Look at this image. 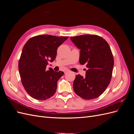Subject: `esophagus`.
Returning a JSON list of instances; mask_svg holds the SVG:
<instances>
[{"instance_id":"esophagus-1","label":"esophagus","mask_w":134,"mask_h":134,"mask_svg":"<svg viewBox=\"0 0 134 134\" xmlns=\"http://www.w3.org/2000/svg\"><path fill=\"white\" fill-rule=\"evenodd\" d=\"M69 70H65V71H64V73H65V74H66V73H67V72H69Z\"/></svg>"}]
</instances>
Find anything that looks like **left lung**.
<instances>
[{"label":"left lung","instance_id":"obj_1","mask_svg":"<svg viewBox=\"0 0 134 134\" xmlns=\"http://www.w3.org/2000/svg\"><path fill=\"white\" fill-rule=\"evenodd\" d=\"M70 40L80 50V64L88 68L86 77L76 75L73 90L84 99L96 98L106 90L111 79L114 60L110 47L106 40L95 35H80Z\"/></svg>","mask_w":134,"mask_h":134}]
</instances>
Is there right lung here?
Listing matches in <instances>:
<instances>
[{
    "instance_id": "1",
    "label": "right lung",
    "mask_w": 134,
    "mask_h": 134,
    "mask_svg": "<svg viewBox=\"0 0 134 134\" xmlns=\"http://www.w3.org/2000/svg\"><path fill=\"white\" fill-rule=\"evenodd\" d=\"M69 37L42 35L29 39L23 46L18 63L21 82L27 93L34 99L43 100L53 96L58 81L64 72H56L48 63L55 59L57 50Z\"/></svg>"
}]
</instances>
